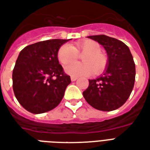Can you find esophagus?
<instances>
[{
    "instance_id": "34e87169",
    "label": "esophagus",
    "mask_w": 150,
    "mask_h": 150,
    "mask_svg": "<svg viewBox=\"0 0 150 150\" xmlns=\"http://www.w3.org/2000/svg\"><path fill=\"white\" fill-rule=\"evenodd\" d=\"M70 79H71L72 81H75L77 80V77H76V76H71V77H70Z\"/></svg>"
}]
</instances>
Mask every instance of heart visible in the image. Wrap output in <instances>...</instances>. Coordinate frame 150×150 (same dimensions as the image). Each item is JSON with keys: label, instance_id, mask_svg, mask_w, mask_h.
Instances as JSON below:
<instances>
[{"label": "heart", "instance_id": "obj_1", "mask_svg": "<svg viewBox=\"0 0 150 150\" xmlns=\"http://www.w3.org/2000/svg\"><path fill=\"white\" fill-rule=\"evenodd\" d=\"M83 54V63H71L78 57V54ZM58 59L62 65L71 64L65 67V72L73 76H88L93 72L100 74L107 66L108 59L101 52V47L98 43L92 40L77 41L72 46L64 45L58 52Z\"/></svg>", "mask_w": 150, "mask_h": 150}]
</instances>
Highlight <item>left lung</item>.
Returning <instances> with one entry per match:
<instances>
[{
	"mask_svg": "<svg viewBox=\"0 0 150 150\" xmlns=\"http://www.w3.org/2000/svg\"><path fill=\"white\" fill-rule=\"evenodd\" d=\"M88 38L105 48L108 62L100 76L89 80V86L83 92V97L96 110H117L125 104L134 88L135 65L132 53L125 43L116 38L105 35Z\"/></svg>",
	"mask_w": 150,
	"mask_h": 150,
	"instance_id": "8db88e82",
	"label": "left lung"
}]
</instances>
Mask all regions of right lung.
I'll list each match as a JSON object with an SVG mask.
<instances>
[{"instance_id": "add662e5", "label": "right lung", "mask_w": 150, "mask_h": 150, "mask_svg": "<svg viewBox=\"0 0 150 150\" xmlns=\"http://www.w3.org/2000/svg\"><path fill=\"white\" fill-rule=\"evenodd\" d=\"M69 40L52 39L28 45L20 52L12 73L13 91L24 109L35 114L53 110L71 80L59 64L58 52Z\"/></svg>"}]
</instances>
